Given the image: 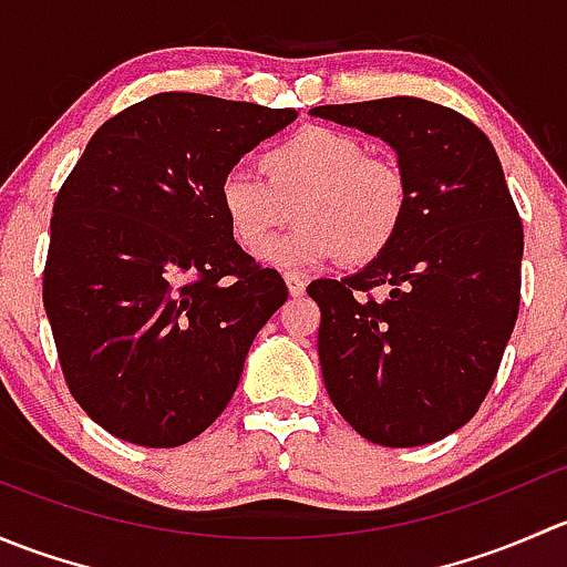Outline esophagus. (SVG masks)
I'll return each mask as SVG.
<instances>
[{
  "label": "esophagus",
  "instance_id": "obj_1",
  "mask_svg": "<svg viewBox=\"0 0 567 567\" xmlns=\"http://www.w3.org/2000/svg\"><path fill=\"white\" fill-rule=\"evenodd\" d=\"M285 282H288L290 296H301V293H305V288H307V279L299 277V274H293V271L285 274Z\"/></svg>",
  "mask_w": 567,
  "mask_h": 567
}]
</instances>
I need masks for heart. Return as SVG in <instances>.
I'll use <instances>...</instances> for the list:
<instances>
[{
  "label": "heart",
  "mask_w": 567,
  "mask_h": 567,
  "mask_svg": "<svg viewBox=\"0 0 567 567\" xmlns=\"http://www.w3.org/2000/svg\"><path fill=\"white\" fill-rule=\"evenodd\" d=\"M260 177L230 169L216 183V208L241 249H265L287 220L300 227L262 251L288 271L342 257L364 266L392 247L409 214V181L390 158L370 156L364 142L326 125H305L257 156Z\"/></svg>",
  "instance_id": "obj_1"
}]
</instances>
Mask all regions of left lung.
<instances>
[{"instance_id":"left-lung-1","label":"left lung","mask_w":567,"mask_h":567,"mask_svg":"<svg viewBox=\"0 0 567 567\" xmlns=\"http://www.w3.org/2000/svg\"><path fill=\"white\" fill-rule=\"evenodd\" d=\"M310 114L384 140L409 181L392 247L307 288L326 392L368 442H439L477 414L518 318L524 230L499 156L472 120L409 95Z\"/></svg>"}]
</instances>
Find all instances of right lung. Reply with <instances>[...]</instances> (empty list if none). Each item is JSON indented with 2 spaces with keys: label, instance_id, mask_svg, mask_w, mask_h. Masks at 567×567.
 <instances>
[{
  "label": "right lung",
  "instance_id": "add662e5",
  "mask_svg": "<svg viewBox=\"0 0 567 567\" xmlns=\"http://www.w3.org/2000/svg\"><path fill=\"white\" fill-rule=\"evenodd\" d=\"M293 120L158 93L109 117L62 183L43 307L68 390L112 436L177 447L230 403L288 288L233 241L216 183Z\"/></svg>",
  "mask_w": 567,
  "mask_h": 567
}]
</instances>
